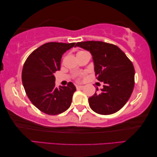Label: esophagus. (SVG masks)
I'll use <instances>...</instances> for the list:
<instances>
[{"mask_svg":"<svg viewBox=\"0 0 157 157\" xmlns=\"http://www.w3.org/2000/svg\"><path fill=\"white\" fill-rule=\"evenodd\" d=\"M76 89L77 90H81V89L83 88L84 86H81V85H76Z\"/></svg>","mask_w":157,"mask_h":157,"instance_id":"esophagus-1","label":"esophagus"}]
</instances>
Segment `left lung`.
Listing matches in <instances>:
<instances>
[{
    "label": "left lung",
    "mask_w": 157,
    "mask_h": 157,
    "mask_svg": "<svg viewBox=\"0 0 157 157\" xmlns=\"http://www.w3.org/2000/svg\"><path fill=\"white\" fill-rule=\"evenodd\" d=\"M91 53L97 79L104 88L89 97L91 109L100 115L117 112L130 98L134 87L135 70L132 62L117 46L100 41L76 43Z\"/></svg>",
    "instance_id": "1"
}]
</instances>
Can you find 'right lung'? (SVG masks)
Segmentation results:
<instances>
[{
  "label": "right lung",
  "mask_w": 157,
  "mask_h": 157,
  "mask_svg": "<svg viewBox=\"0 0 157 157\" xmlns=\"http://www.w3.org/2000/svg\"><path fill=\"white\" fill-rule=\"evenodd\" d=\"M75 43H46L30 53L22 70V83L32 104L48 115H58L71 106L76 87L56 86L54 73L60 69L62 56Z\"/></svg>",
  "instance_id": "1"
}]
</instances>
